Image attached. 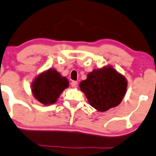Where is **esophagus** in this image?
Returning <instances> with one entry per match:
<instances>
[{"label": "esophagus", "mask_w": 156, "mask_h": 156, "mask_svg": "<svg viewBox=\"0 0 156 156\" xmlns=\"http://www.w3.org/2000/svg\"><path fill=\"white\" fill-rule=\"evenodd\" d=\"M71 85H72V87H73V88H76V87H78V81H73L71 83Z\"/></svg>", "instance_id": "obj_1"}]
</instances>
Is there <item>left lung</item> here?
I'll use <instances>...</instances> for the list:
<instances>
[{
  "mask_svg": "<svg viewBox=\"0 0 156 156\" xmlns=\"http://www.w3.org/2000/svg\"><path fill=\"white\" fill-rule=\"evenodd\" d=\"M80 89L91 107L105 112L121 103L127 88L126 78L112 66L94 69L81 81Z\"/></svg>",
  "mask_w": 156,
  "mask_h": 156,
  "instance_id": "obj_1",
  "label": "left lung"
}]
</instances>
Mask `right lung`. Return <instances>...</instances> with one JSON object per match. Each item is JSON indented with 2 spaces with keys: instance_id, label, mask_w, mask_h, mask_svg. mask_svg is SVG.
Here are the masks:
<instances>
[{
  "instance_id": "obj_1",
  "label": "right lung",
  "mask_w": 156,
  "mask_h": 156,
  "mask_svg": "<svg viewBox=\"0 0 156 156\" xmlns=\"http://www.w3.org/2000/svg\"><path fill=\"white\" fill-rule=\"evenodd\" d=\"M69 83L66 77L54 69H49L35 78L32 83V93L39 102L44 105L55 104Z\"/></svg>"
}]
</instances>
